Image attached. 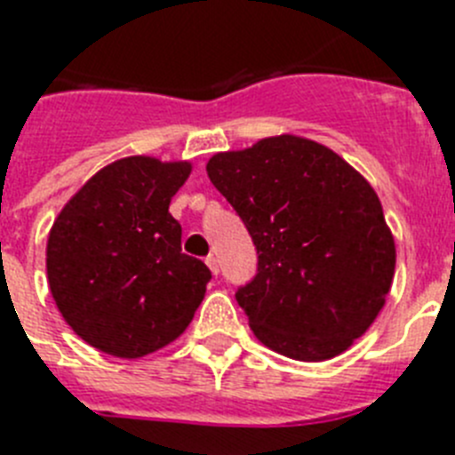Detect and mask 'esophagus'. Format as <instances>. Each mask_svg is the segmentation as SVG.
I'll list each match as a JSON object with an SVG mask.
<instances>
[{
  "label": "esophagus",
  "instance_id": "esophagus-1",
  "mask_svg": "<svg viewBox=\"0 0 455 455\" xmlns=\"http://www.w3.org/2000/svg\"><path fill=\"white\" fill-rule=\"evenodd\" d=\"M205 263H208V267H211L212 275H217V272H220V260H217L215 254L208 256V259H205Z\"/></svg>",
  "mask_w": 455,
  "mask_h": 455
}]
</instances>
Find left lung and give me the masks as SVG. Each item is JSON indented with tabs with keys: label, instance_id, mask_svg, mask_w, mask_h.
Returning <instances> with one entry per match:
<instances>
[{
	"label": "left lung",
	"instance_id": "1",
	"mask_svg": "<svg viewBox=\"0 0 455 455\" xmlns=\"http://www.w3.org/2000/svg\"><path fill=\"white\" fill-rule=\"evenodd\" d=\"M205 172L256 244L254 279L235 293L256 339L299 362L347 350L385 307L396 267L375 189L295 134L217 153Z\"/></svg>",
	"mask_w": 455,
	"mask_h": 455
}]
</instances>
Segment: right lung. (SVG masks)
<instances>
[{"label": "right lung", "mask_w": 455, "mask_h": 455, "mask_svg": "<svg viewBox=\"0 0 455 455\" xmlns=\"http://www.w3.org/2000/svg\"><path fill=\"white\" fill-rule=\"evenodd\" d=\"M189 162L132 156L89 179L47 238V282L63 321L114 357H144L179 339L211 282L180 251L169 212Z\"/></svg>", "instance_id": "right-lung-1"}]
</instances>
